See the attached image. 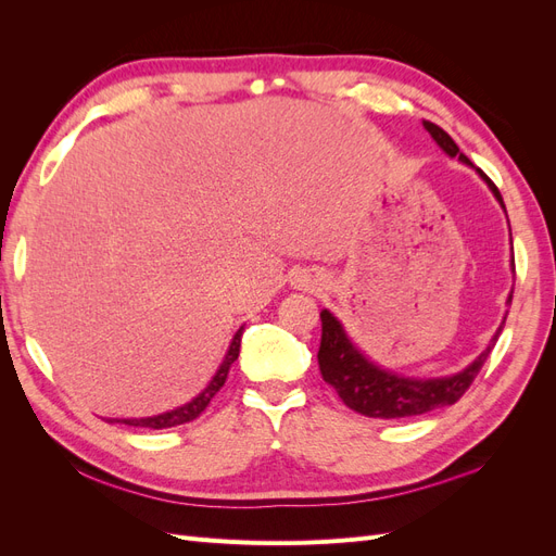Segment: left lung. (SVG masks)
I'll use <instances>...</instances> for the list:
<instances>
[{
    "label": "left lung",
    "mask_w": 556,
    "mask_h": 556,
    "mask_svg": "<svg viewBox=\"0 0 556 556\" xmlns=\"http://www.w3.org/2000/svg\"><path fill=\"white\" fill-rule=\"evenodd\" d=\"M425 127L450 157L459 155L462 162L470 164V160L459 153L457 143L450 139L447 131H443L439 125H433L429 121H425ZM478 174L486 180V185H490L492 192L496 194V199L503 206V197L496 185L492 182V178L482 169H478ZM508 301H513V294ZM319 319H323V341H319V352H317L319 374H323L325 382L333 387L336 394L343 399L348 408H352L359 415L378 417V419L415 417V415H425L429 410L457 403L478 378L480 368L484 366L486 357H490V352L496 345V339L501 333L498 329L490 348H486L468 368H464L462 374L452 378L417 380V378H401L394 374L380 371L378 366L366 362L362 352L352 348L341 323L329 311L319 313Z\"/></svg>",
    "instance_id": "8db88e82"
}]
</instances>
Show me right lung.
<instances>
[{"mask_svg": "<svg viewBox=\"0 0 556 556\" xmlns=\"http://www.w3.org/2000/svg\"><path fill=\"white\" fill-rule=\"evenodd\" d=\"M241 336H243V327L237 331V336H233V341L227 350L225 355V362L220 366V371L215 374V378L211 380V384L206 387L204 392H201L194 401H190L188 406H180L172 413H164V415H157V417H146V419H109V422H121V425H129V427H148V429H169V427H178V425H185V422H192V419H197L201 413L206 410V406L211 403V399L223 390V384L227 380V374L231 364L237 362L239 357V348H241Z\"/></svg>", "mask_w": 556, "mask_h": 556, "instance_id": "right-lung-1", "label": "right lung"}]
</instances>
